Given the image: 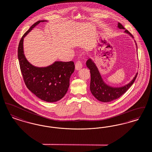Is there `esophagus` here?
Masks as SVG:
<instances>
[{
  "mask_svg": "<svg viewBox=\"0 0 152 152\" xmlns=\"http://www.w3.org/2000/svg\"><path fill=\"white\" fill-rule=\"evenodd\" d=\"M75 69L77 70H79L82 67V63L80 61H77L76 64H75Z\"/></svg>",
  "mask_w": 152,
  "mask_h": 152,
  "instance_id": "esophagus-1",
  "label": "esophagus"
}]
</instances>
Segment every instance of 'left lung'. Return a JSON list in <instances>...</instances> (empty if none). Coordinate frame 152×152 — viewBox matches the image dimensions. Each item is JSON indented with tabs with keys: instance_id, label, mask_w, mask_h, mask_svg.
Returning <instances> with one entry per match:
<instances>
[{
	"instance_id": "8db88e82",
	"label": "left lung",
	"mask_w": 152,
	"mask_h": 152,
	"mask_svg": "<svg viewBox=\"0 0 152 152\" xmlns=\"http://www.w3.org/2000/svg\"><path fill=\"white\" fill-rule=\"evenodd\" d=\"M118 27L120 29H125L120 23H118ZM125 32L133 37L128 30H125ZM86 65L90 70L91 75L90 91L96 98L103 102H108L115 100L125 93L135 81L138 74V73L136 74L133 80L128 85L121 88H112L104 83L96 64L90 59L87 61Z\"/></svg>"
}]
</instances>
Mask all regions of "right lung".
<instances>
[{
	"label": "right lung",
	"instance_id": "add662e5",
	"mask_svg": "<svg viewBox=\"0 0 152 152\" xmlns=\"http://www.w3.org/2000/svg\"><path fill=\"white\" fill-rule=\"evenodd\" d=\"M45 21L38 20L24 33L19 43L18 56L27 88L40 99L54 102L62 99L66 94L75 65L72 61H57L46 67H37L26 59L23 51V39L37 24Z\"/></svg>",
	"mask_w": 152,
	"mask_h": 152
}]
</instances>
